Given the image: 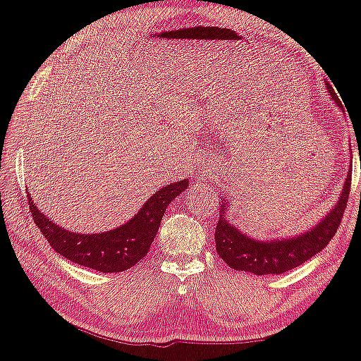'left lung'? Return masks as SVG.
Instances as JSON below:
<instances>
[{
  "instance_id": "left-lung-1",
  "label": "left lung",
  "mask_w": 361,
  "mask_h": 361,
  "mask_svg": "<svg viewBox=\"0 0 361 361\" xmlns=\"http://www.w3.org/2000/svg\"><path fill=\"white\" fill-rule=\"evenodd\" d=\"M324 85H326L329 97L332 99L334 104L342 112H345L341 97L334 91L331 82L326 81ZM350 163H352V156H350ZM350 180H352V164L348 166L345 182H343L342 190L331 210L321 219H317L314 226L293 234V236H276L267 239L249 236L228 218L229 203L231 202L223 198L215 231L218 255L231 269L238 271H249L254 275H279L305 264L312 255L321 252L334 238V234L337 233L348 202Z\"/></svg>"
}]
</instances>
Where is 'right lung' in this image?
<instances>
[{
  "mask_svg": "<svg viewBox=\"0 0 361 361\" xmlns=\"http://www.w3.org/2000/svg\"><path fill=\"white\" fill-rule=\"evenodd\" d=\"M187 187H189V179L171 182L154 192L125 224L109 231L87 234L59 226L44 212L39 210V207H35L29 192L27 198L35 224L55 252L82 267L102 274H117L137 265L148 254L166 208Z\"/></svg>",
  "mask_w": 361,
  "mask_h": 361,
  "instance_id": "obj_1",
  "label": "right lung"
}]
</instances>
